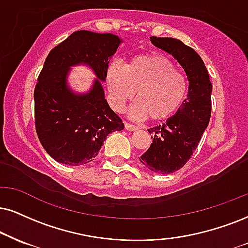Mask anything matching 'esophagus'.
Wrapping results in <instances>:
<instances>
[{"mask_svg": "<svg viewBox=\"0 0 248 248\" xmlns=\"http://www.w3.org/2000/svg\"><path fill=\"white\" fill-rule=\"evenodd\" d=\"M124 125H125V129H126L127 131H136V130H138V126H136V125H133V124H131V123H127V122H125Z\"/></svg>", "mask_w": 248, "mask_h": 248, "instance_id": "esophagus-1", "label": "esophagus"}]
</instances>
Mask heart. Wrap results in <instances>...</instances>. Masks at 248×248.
<instances>
[{
    "instance_id": "heart-1",
    "label": "heart",
    "mask_w": 248,
    "mask_h": 248,
    "mask_svg": "<svg viewBox=\"0 0 248 248\" xmlns=\"http://www.w3.org/2000/svg\"><path fill=\"white\" fill-rule=\"evenodd\" d=\"M106 82L115 109H123L137 92L138 101L132 114L139 118L149 117L153 122L172 117L185 102L188 90L186 76L160 54L134 56L124 68L110 64Z\"/></svg>"
}]
</instances>
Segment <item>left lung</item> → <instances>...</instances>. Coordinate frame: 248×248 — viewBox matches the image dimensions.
<instances>
[{
  "mask_svg": "<svg viewBox=\"0 0 248 248\" xmlns=\"http://www.w3.org/2000/svg\"><path fill=\"white\" fill-rule=\"evenodd\" d=\"M154 46L172 55L188 79L185 102L167 123L151 127L153 143L140 156V162L156 173H171L186 164L208 126L212 114L213 85L203 61L191 47L178 39L151 36Z\"/></svg>",
  "mask_w": 248,
  "mask_h": 248,
  "instance_id": "left-lung-1",
  "label": "left lung"
}]
</instances>
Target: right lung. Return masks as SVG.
<instances>
[{"label": "right lung", "instance_id": "obj_1", "mask_svg": "<svg viewBox=\"0 0 248 248\" xmlns=\"http://www.w3.org/2000/svg\"><path fill=\"white\" fill-rule=\"evenodd\" d=\"M121 42L111 33L77 31L48 54L34 88V118L40 142L55 161L73 167L90 163L107 136L124 129L98 80L105 81L110 56ZM79 62L90 65L99 78L82 96L66 84L69 66Z\"/></svg>", "mask_w": 248, "mask_h": 248}]
</instances>
